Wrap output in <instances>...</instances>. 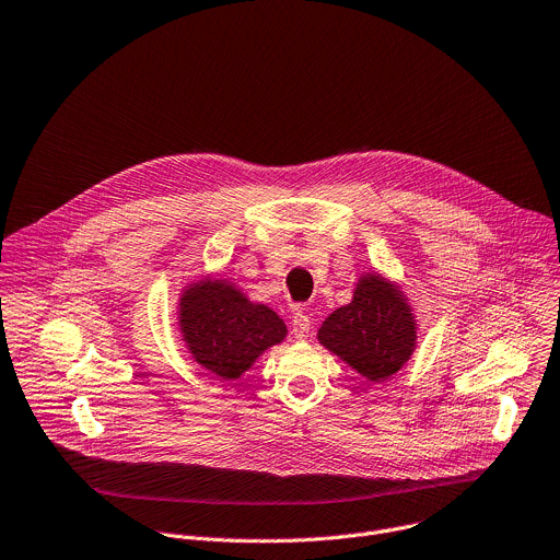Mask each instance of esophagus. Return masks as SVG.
Masks as SVG:
<instances>
[{
    "instance_id": "obj_1",
    "label": "esophagus",
    "mask_w": 560,
    "mask_h": 560,
    "mask_svg": "<svg viewBox=\"0 0 560 560\" xmlns=\"http://www.w3.org/2000/svg\"><path fill=\"white\" fill-rule=\"evenodd\" d=\"M310 329H312V320H310V316L305 314V312H294V316H292V334H294V338L296 340H305L307 338V334H310Z\"/></svg>"
}]
</instances>
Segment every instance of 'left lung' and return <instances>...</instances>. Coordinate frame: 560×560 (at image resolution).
Masks as SVG:
<instances>
[{
  "label": "left lung",
  "mask_w": 560,
  "mask_h": 560,
  "mask_svg": "<svg viewBox=\"0 0 560 560\" xmlns=\"http://www.w3.org/2000/svg\"><path fill=\"white\" fill-rule=\"evenodd\" d=\"M416 316L398 285L376 272L360 277L351 303L334 310L318 340L371 383L392 378L416 349Z\"/></svg>",
  "instance_id": "8db88e82"
}]
</instances>
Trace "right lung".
Instances as JSON below:
<instances>
[{"instance_id": "1", "label": "right lung", "mask_w": 560, "mask_h": 560, "mask_svg": "<svg viewBox=\"0 0 560 560\" xmlns=\"http://www.w3.org/2000/svg\"><path fill=\"white\" fill-rule=\"evenodd\" d=\"M179 329L194 360L224 381L240 378L288 334L270 307L248 301L222 279H205L184 290Z\"/></svg>"}]
</instances>
